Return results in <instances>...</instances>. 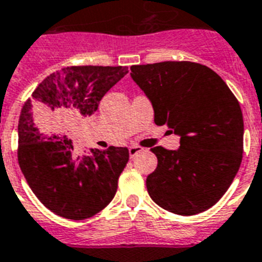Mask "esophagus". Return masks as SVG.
<instances>
[{"label": "esophagus", "instance_id": "obj_1", "mask_svg": "<svg viewBox=\"0 0 262 262\" xmlns=\"http://www.w3.org/2000/svg\"><path fill=\"white\" fill-rule=\"evenodd\" d=\"M140 151H143V148H142V147H139V146H136V144H133V146L128 147V154H129V157H131V158L135 157L136 154H139Z\"/></svg>", "mask_w": 262, "mask_h": 262}]
</instances>
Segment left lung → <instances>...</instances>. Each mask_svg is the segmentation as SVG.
<instances>
[{
	"instance_id": "obj_1",
	"label": "left lung",
	"mask_w": 262,
	"mask_h": 262,
	"mask_svg": "<svg viewBox=\"0 0 262 262\" xmlns=\"http://www.w3.org/2000/svg\"><path fill=\"white\" fill-rule=\"evenodd\" d=\"M131 77L151 101L155 124H166L181 136L178 150L151 148L158 158L146 181L151 200L179 215L210 209L232 185L243 161L238 100L213 69L198 62L133 66Z\"/></svg>"
}]
</instances>
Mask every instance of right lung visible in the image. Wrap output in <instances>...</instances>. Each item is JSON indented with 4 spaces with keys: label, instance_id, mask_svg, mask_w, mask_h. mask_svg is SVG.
<instances>
[{
    "label": "right lung",
    "instance_id": "add662e5",
    "mask_svg": "<svg viewBox=\"0 0 262 262\" xmlns=\"http://www.w3.org/2000/svg\"><path fill=\"white\" fill-rule=\"evenodd\" d=\"M127 72V67H67L38 84L21 110L19 167L41 204L60 217L85 220L115 196L128 150L111 146L79 155L68 129L94 115Z\"/></svg>",
    "mask_w": 262,
    "mask_h": 262
}]
</instances>
